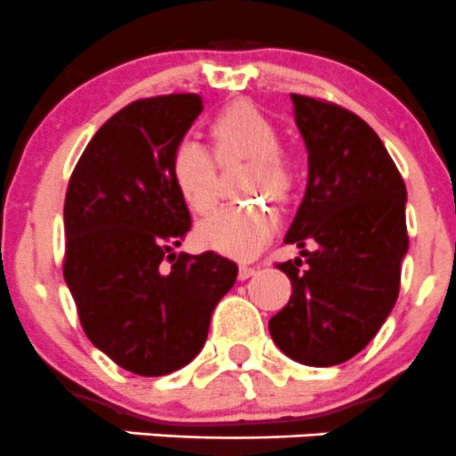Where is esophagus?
Returning <instances> with one entry per match:
<instances>
[{"mask_svg":"<svg viewBox=\"0 0 456 456\" xmlns=\"http://www.w3.org/2000/svg\"><path fill=\"white\" fill-rule=\"evenodd\" d=\"M256 273H257V266H251V265H240V271H238L240 280L251 278V275H256Z\"/></svg>","mask_w":456,"mask_h":456,"instance_id":"obj_1","label":"esophagus"}]
</instances>
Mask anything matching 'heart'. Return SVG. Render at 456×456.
<instances>
[{
  "instance_id": "b5f03b06",
  "label": "heart",
  "mask_w": 456,
  "mask_h": 456,
  "mask_svg": "<svg viewBox=\"0 0 456 456\" xmlns=\"http://www.w3.org/2000/svg\"><path fill=\"white\" fill-rule=\"evenodd\" d=\"M216 159L227 163L247 159L242 191H266L273 199H287L293 187V167L280 150L273 123L254 105L236 103L211 121ZM202 142L181 139L169 159L174 185L196 214H207L218 200V167ZM278 214L265 202L227 205L207 216L196 229L200 245L233 257H254L265 249L278 229Z\"/></svg>"
}]
</instances>
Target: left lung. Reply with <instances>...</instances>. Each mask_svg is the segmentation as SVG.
I'll list each match as a JSON object with an SVG mask.
<instances>
[{"label": "left lung", "instance_id": "obj_1", "mask_svg": "<svg viewBox=\"0 0 456 456\" xmlns=\"http://www.w3.org/2000/svg\"><path fill=\"white\" fill-rule=\"evenodd\" d=\"M309 183L284 242L314 252L280 262L289 305L269 320L280 351L306 366L355 357L393 311L408 251L406 185L375 130L351 110L291 94Z\"/></svg>", "mask_w": 456, "mask_h": 456}]
</instances>
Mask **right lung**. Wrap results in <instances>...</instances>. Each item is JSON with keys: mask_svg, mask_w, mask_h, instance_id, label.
<instances>
[{"mask_svg": "<svg viewBox=\"0 0 456 456\" xmlns=\"http://www.w3.org/2000/svg\"><path fill=\"white\" fill-rule=\"evenodd\" d=\"M200 112L199 94L132 101L92 136L68 183L63 278L90 342L134 375L190 364L238 278L216 251L174 254L191 218L169 159Z\"/></svg>", "mask_w": 456, "mask_h": 456, "instance_id": "add662e5", "label": "right lung"}]
</instances>
